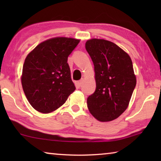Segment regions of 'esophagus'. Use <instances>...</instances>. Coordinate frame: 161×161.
Listing matches in <instances>:
<instances>
[{
  "label": "esophagus",
  "mask_w": 161,
  "mask_h": 161,
  "mask_svg": "<svg viewBox=\"0 0 161 161\" xmlns=\"http://www.w3.org/2000/svg\"><path fill=\"white\" fill-rule=\"evenodd\" d=\"M83 82H84V79L82 78V79H81V80H80V81H78V82H77V83H78V85H79V86H81V85H82V84H83Z\"/></svg>",
  "instance_id": "34e87169"
}]
</instances>
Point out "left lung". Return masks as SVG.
<instances>
[{"mask_svg":"<svg viewBox=\"0 0 161 161\" xmlns=\"http://www.w3.org/2000/svg\"><path fill=\"white\" fill-rule=\"evenodd\" d=\"M85 47L94 63L96 81L87 107L98 121H113L129 107L136 86L131 59L118 45L103 39L88 40Z\"/></svg>","mask_w":161,"mask_h":161,"instance_id":"8db88e82","label":"left lung"}]
</instances>
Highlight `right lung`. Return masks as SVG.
I'll use <instances>...</instances> for the list:
<instances>
[{"label": "right lung", "mask_w": 161, "mask_h": 161, "mask_svg": "<svg viewBox=\"0 0 161 161\" xmlns=\"http://www.w3.org/2000/svg\"><path fill=\"white\" fill-rule=\"evenodd\" d=\"M80 42L72 37L50 38L27 55L21 83L27 99L36 111H54L76 89L67 58Z\"/></svg>", "instance_id": "1"}]
</instances>
